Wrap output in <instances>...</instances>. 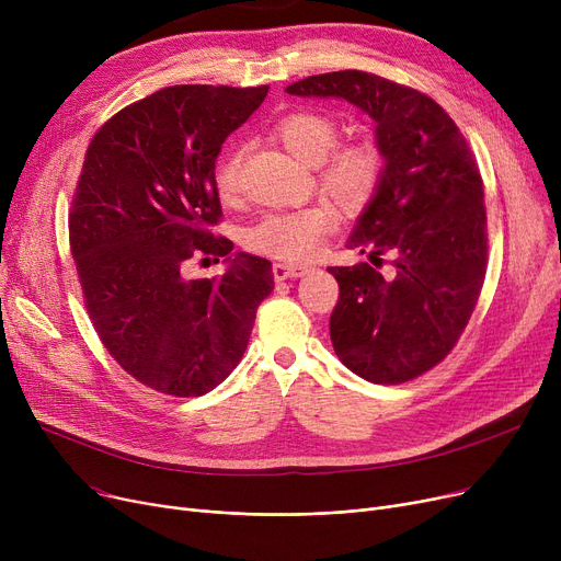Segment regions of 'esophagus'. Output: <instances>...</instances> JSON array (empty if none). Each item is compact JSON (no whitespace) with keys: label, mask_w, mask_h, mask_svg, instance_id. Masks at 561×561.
Returning <instances> with one entry per match:
<instances>
[{"label":"esophagus","mask_w":561,"mask_h":561,"mask_svg":"<svg viewBox=\"0 0 561 561\" xmlns=\"http://www.w3.org/2000/svg\"><path fill=\"white\" fill-rule=\"evenodd\" d=\"M309 273V265H298V263H273V275L277 282L286 279H298Z\"/></svg>","instance_id":"1"}]
</instances>
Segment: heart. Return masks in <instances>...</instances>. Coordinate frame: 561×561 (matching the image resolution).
I'll return each instance as SVG.
<instances>
[{
	"instance_id": "heart-1",
	"label": "heart",
	"mask_w": 561,
	"mask_h": 561,
	"mask_svg": "<svg viewBox=\"0 0 561 561\" xmlns=\"http://www.w3.org/2000/svg\"><path fill=\"white\" fill-rule=\"evenodd\" d=\"M273 138L288 154L305 165H316V182L343 211H362L375 197L385 176V150L375 136L339 141V125L325 113L293 111L273 125ZM241 145H231L220 157L214 174L216 193L225 204H233L243 191ZM339 216L325 202H316L296 211L263 216L252 225L243 243L248 250L279 261L311 259L336 229Z\"/></svg>"
}]
</instances>
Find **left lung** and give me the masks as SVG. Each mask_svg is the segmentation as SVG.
Wrapping results in <instances>:
<instances>
[{
  "label": "left lung",
  "mask_w": 561,
  "mask_h": 561,
  "mask_svg": "<svg viewBox=\"0 0 561 561\" xmlns=\"http://www.w3.org/2000/svg\"><path fill=\"white\" fill-rule=\"evenodd\" d=\"M300 98H341L375 121L385 176L347 248L391 256L328 268L339 282L330 336L339 359L373 385H402L444 362L463 334L486 273V206L473 152L432 98L362 70L290 83Z\"/></svg>",
  "instance_id": "8db88e82"
}]
</instances>
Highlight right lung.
<instances>
[{
  "label": "right lung",
  "mask_w": 561,
  "mask_h": 561,
  "mask_svg": "<svg viewBox=\"0 0 561 561\" xmlns=\"http://www.w3.org/2000/svg\"><path fill=\"white\" fill-rule=\"evenodd\" d=\"M268 85H168L95 131L68 216L70 250L93 328L140 385L174 398L216 389L239 366L268 259L239 252L220 279H186L197 256H227L214 184L225 138Z\"/></svg>",
  "instance_id": "right-lung-1"
}]
</instances>
